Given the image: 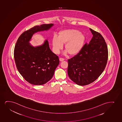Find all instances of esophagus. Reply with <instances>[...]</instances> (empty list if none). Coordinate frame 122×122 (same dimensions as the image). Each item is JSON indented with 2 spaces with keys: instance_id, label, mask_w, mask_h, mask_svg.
<instances>
[{
  "instance_id": "esophagus-1",
  "label": "esophagus",
  "mask_w": 122,
  "mask_h": 122,
  "mask_svg": "<svg viewBox=\"0 0 122 122\" xmlns=\"http://www.w3.org/2000/svg\"><path fill=\"white\" fill-rule=\"evenodd\" d=\"M59 60H60V61H64V60H65V59L63 58H60V59H59Z\"/></svg>"
}]
</instances>
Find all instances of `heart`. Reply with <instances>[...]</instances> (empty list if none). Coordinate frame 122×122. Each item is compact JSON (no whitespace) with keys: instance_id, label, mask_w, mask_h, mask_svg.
I'll list each match as a JSON object with an SVG mask.
<instances>
[{"instance_id":"heart-1","label":"heart","mask_w":122,"mask_h":122,"mask_svg":"<svg viewBox=\"0 0 122 122\" xmlns=\"http://www.w3.org/2000/svg\"><path fill=\"white\" fill-rule=\"evenodd\" d=\"M85 36L78 30L73 29L64 30L59 33L58 36L54 35L52 39L53 50L56 54H58L65 44L66 51L71 55L78 54L81 50L85 42Z\"/></svg>"}]
</instances>
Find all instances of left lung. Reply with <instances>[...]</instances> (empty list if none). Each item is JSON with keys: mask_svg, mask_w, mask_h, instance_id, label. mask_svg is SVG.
<instances>
[{"mask_svg": "<svg viewBox=\"0 0 122 122\" xmlns=\"http://www.w3.org/2000/svg\"><path fill=\"white\" fill-rule=\"evenodd\" d=\"M93 37L76 55L68 60L67 73L70 79L79 86L95 81L106 66L108 48L104 39L97 32L90 29Z\"/></svg>", "mask_w": 122, "mask_h": 122, "instance_id": "obj_1", "label": "left lung"}]
</instances>
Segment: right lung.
<instances>
[{
    "label": "right lung",
    "mask_w": 122,
    "mask_h": 122,
    "mask_svg": "<svg viewBox=\"0 0 122 122\" xmlns=\"http://www.w3.org/2000/svg\"><path fill=\"white\" fill-rule=\"evenodd\" d=\"M53 25L35 26L22 33L16 43L14 51L16 66L24 79L32 84L41 85L50 81L60 63L58 57L50 48L47 40L36 47L29 43L34 33L48 30Z\"/></svg>",
    "instance_id": "1"
}]
</instances>
